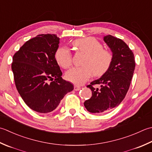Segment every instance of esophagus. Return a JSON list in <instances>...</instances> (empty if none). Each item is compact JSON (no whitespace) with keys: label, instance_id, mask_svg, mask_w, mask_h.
I'll return each instance as SVG.
<instances>
[{"label":"esophagus","instance_id":"esophagus-1","mask_svg":"<svg viewBox=\"0 0 152 152\" xmlns=\"http://www.w3.org/2000/svg\"><path fill=\"white\" fill-rule=\"evenodd\" d=\"M80 86H77V85H76V86H74V90H75V91H78V90H80Z\"/></svg>","mask_w":152,"mask_h":152}]
</instances>
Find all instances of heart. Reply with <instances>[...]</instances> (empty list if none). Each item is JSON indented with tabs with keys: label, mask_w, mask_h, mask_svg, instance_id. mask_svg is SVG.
<instances>
[{
	"label": "heart",
	"mask_w": 152,
	"mask_h": 152,
	"mask_svg": "<svg viewBox=\"0 0 152 152\" xmlns=\"http://www.w3.org/2000/svg\"><path fill=\"white\" fill-rule=\"evenodd\" d=\"M72 45L86 56L81 67L72 68L67 71L66 78L75 84H84L92 74L99 77L105 74L113 62V54L109 50L103 49L99 41L94 37H86L74 41ZM55 59L59 66L68 68L72 65V56L66 47H61L56 50Z\"/></svg>",
	"instance_id": "obj_1"
}]
</instances>
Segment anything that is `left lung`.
I'll list each match as a JSON object with an SVG mask.
<instances>
[{"mask_svg":"<svg viewBox=\"0 0 152 152\" xmlns=\"http://www.w3.org/2000/svg\"><path fill=\"white\" fill-rule=\"evenodd\" d=\"M103 40L113 58L107 72L87 86L92 96L84 102V106L92 113L107 112L119 105L129 90L135 69L134 56L123 40L111 35L104 36ZM98 85L99 88L96 87Z\"/></svg>","mask_w":152,"mask_h":152,"instance_id":"8db88e82","label":"left lung"}]
</instances>
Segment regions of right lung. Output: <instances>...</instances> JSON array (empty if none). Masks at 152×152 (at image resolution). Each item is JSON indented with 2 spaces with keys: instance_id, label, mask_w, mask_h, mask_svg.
<instances>
[{
  "instance_id": "1",
  "label": "right lung",
  "mask_w": 152,
  "mask_h": 152,
  "mask_svg": "<svg viewBox=\"0 0 152 152\" xmlns=\"http://www.w3.org/2000/svg\"><path fill=\"white\" fill-rule=\"evenodd\" d=\"M59 41L55 34L38 35L13 56L12 70L17 90L26 105L40 113L53 111L74 90L72 84L62 78L55 59Z\"/></svg>"
}]
</instances>
